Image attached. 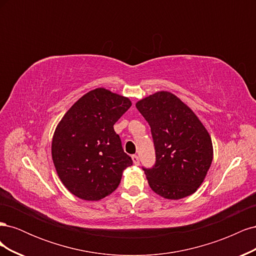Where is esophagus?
Segmentation results:
<instances>
[{"label":"esophagus","instance_id":"obj_1","mask_svg":"<svg viewBox=\"0 0 256 256\" xmlns=\"http://www.w3.org/2000/svg\"><path fill=\"white\" fill-rule=\"evenodd\" d=\"M132 161H134V164L136 166L140 164V159H138V157L136 156V154H134V156H132Z\"/></svg>","mask_w":256,"mask_h":256}]
</instances>
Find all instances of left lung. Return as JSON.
Masks as SVG:
<instances>
[{"label": "left lung", "instance_id": "left-lung-1", "mask_svg": "<svg viewBox=\"0 0 256 256\" xmlns=\"http://www.w3.org/2000/svg\"><path fill=\"white\" fill-rule=\"evenodd\" d=\"M150 124L156 162L143 168L154 192L168 200L194 193L210 168L212 138L190 108L170 92H157L138 102Z\"/></svg>", "mask_w": 256, "mask_h": 256}]
</instances>
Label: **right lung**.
Returning <instances> with one entry per match:
<instances>
[{"instance_id":"obj_1","label":"right lung","mask_w":256,"mask_h":256,"mask_svg":"<svg viewBox=\"0 0 256 256\" xmlns=\"http://www.w3.org/2000/svg\"><path fill=\"white\" fill-rule=\"evenodd\" d=\"M131 106L104 88L82 96L60 120L52 138V160L60 182L74 196L99 200L118 187L132 166L114 124Z\"/></svg>"}]
</instances>
